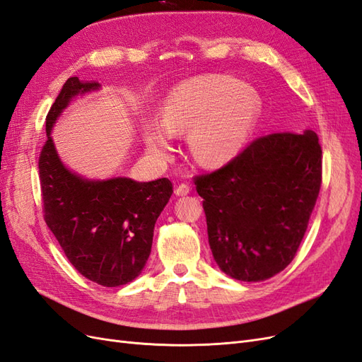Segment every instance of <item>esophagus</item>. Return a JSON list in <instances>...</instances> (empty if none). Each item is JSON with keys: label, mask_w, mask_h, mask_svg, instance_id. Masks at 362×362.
I'll use <instances>...</instances> for the list:
<instances>
[{"label": "esophagus", "mask_w": 362, "mask_h": 362, "mask_svg": "<svg viewBox=\"0 0 362 362\" xmlns=\"http://www.w3.org/2000/svg\"><path fill=\"white\" fill-rule=\"evenodd\" d=\"M190 190L192 189H190L189 184L181 182V184L177 185V189H175V194H177V196H185V194L190 193Z\"/></svg>", "instance_id": "obj_1"}]
</instances>
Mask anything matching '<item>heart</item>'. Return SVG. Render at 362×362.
Listing matches in <instances>:
<instances>
[{
  "mask_svg": "<svg viewBox=\"0 0 362 362\" xmlns=\"http://www.w3.org/2000/svg\"><path fill=\"white\" fill-rule=\"evenodd\" d=\"M261 115V98L254 87L229 75H204L184 81L169 93L163 122L145 128L151 152L168 157L173 134L190 129L194 158L206 166L233 160L245 148Z\"/></svg>",
  "mask_w": 362,
  "mask_h": 362,
  "instance_id": "1",
  "label": "heart"
}]
</instances>
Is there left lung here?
<instances>
[{"label": "left lung", "instance_id": "left-lung-1", "mask_svg": "<svg viewBox=\"0 0 362 362\" xmlns=\"http://www.w3.org/2000/svg\"><path fill=\"white\" fill-rule=\"evenodd\" d=\"M194 185L217 266L238 281H266L290 264L308 228L322 185L319 137H258Z\"/></svg>", "mask_w": 362, "mask_h": 362}]
</instances>
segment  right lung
I'll list each match as a JSON object with an SVG mask.
<instances>
[{
	"mask_svg": "<svg viewBox=\"0 0 362 362\" xmlns=\"http://www.w3.org/2000/svg\"><path fill=\"white\" fill-rule=\"evenodd\" d=\"M100 84L71 76L47 115V141L39 157L43 217L64 255L81 275L104 287L136 279L151 254L154 226L173 193L160 178L137 182L129 178L89 181L63 166L51 128L78 93Z\"/></svg>",
	"mask_w": 362,
	"mask_h": 362,
	"instance_id": "right-lung-1",
	"label": "right lung"
}]
</instances>
